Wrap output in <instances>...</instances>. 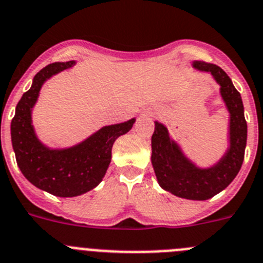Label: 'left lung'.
<instances>
[{"label":"left lung","mask_w":263,"mask_h":263,"mask_svg":"<svg viewBox=\"0 0 263 263\" xmlns=\"http://www.w3.org/2000/svg\"><path fill=\"white\" fill-rule=\"evenodd\" d=\"M192 66L209 73L219 84L221 100L228 113V147L216 163L199 167L186 156L177 142L170 136L167 126L155 121L151 138V163L161 189L173 196L193 201H206L224 190L233 181L244 161L248 126L241 95L221 67L203 61H193Z\"/></svg>","instance_id":"left-lung-1"}]
</instances>
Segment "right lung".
<instances>
[{"mask_svg":"<svg viewBox=\"0 0 263 263\" xmlns=\"http://www.w3.org/2000/svg\"><path fill=\"white\" fill-rule=\"evenodd\" d=\"M76 64V61L54 62L39 71L30 90L16 104L10 126L16 164L23 176L39 189L64 198L81 196L102 182L112 159L113 143L136 122V119H130L103 126L70 147L53 148L43 143L32 125V109L39 93L48 79Z\"/></svg>","mask_w":263,"mask_h":263,"instance_id":"add662e5","label":"right lung"}]
</instances>
